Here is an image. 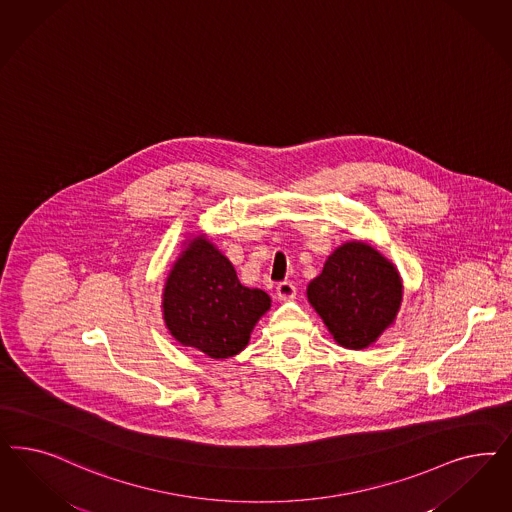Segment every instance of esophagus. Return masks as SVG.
<instances>
[{"label": "esophagus", "mask_w": 512, "mask_h": 512, "mask_svg": "<svg viewBox=\"0 0 512 512\" xmlns=\"http://www.w3.org/2000/svg\"><path fill=\"white\" fill-rule=\"evenodd\" d=\"M277 297L281 301H290L296 297V286L290 281L279 282L277 284Z\"/></svg>", "instance_id": "obj_1"}]
</instances>
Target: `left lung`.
<instances>
[{"mask_svg":"<svg viewBox=\"0 0 512 512\" xmlns=\"http://www.w3.org/2000/svg\"><path fill=\"white\" fill-rule=\"evenodd\" d=\"M307 297L341 347L362 350L394 324L403 284L379 250L350 241L328 256Z\"/></svg>","mask_w":512,"mask_h":512,"instance_id":"1","label":"left lung"}]
</instances>
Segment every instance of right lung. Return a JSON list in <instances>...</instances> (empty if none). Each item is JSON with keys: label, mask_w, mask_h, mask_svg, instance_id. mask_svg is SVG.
Wrapping results in <instances>:
<instances>
[{"label": "right lung", "mask_w": 512, "mask_h": 512, "mask_svg": "<svg viewBox=\"0 0 512 512\" xmlns=\"http://www.w3.org/2000/svg\"><path fill=\"white\" fill-rule=\"evenodd\" d=\"M162 307L165 326L181 345L224 360L247 347L271 297L243 286L230 260L198 235L169 271Z\"/></svg>", "instance_id": "right-lung-1"}]
</instances>
